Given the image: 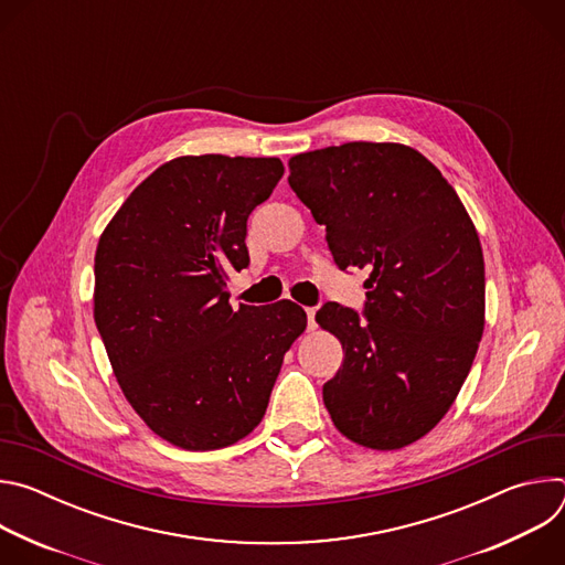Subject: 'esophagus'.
Masks as SVG:
<instances>
[{"label": "esophagus", "mask_w": 565, "mask_h": 565, "mask_svg": "<svg viewBox=\"0 0 565 565\" xmlns=\"http://www.w3.org/2000/svg\"><path fill=\"white\" fill-rule=\"evenodd\" d=\"M306 315H308V329L312 331L315 329V308H306Z\"/></svg>", "instance_id": "esophagus-1"}]
</instances>
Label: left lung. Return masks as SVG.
<instances>
[{
    "label": "left lung",
    "instance_id": "8db88e82",
    "mask_svg": "<svg viewBox=\"0 0 565 565\" xmlns=\"http://www.w3.org/2000/svg\"><path fill=\"white\" fill-rule=\"evenodd\" d=\"M288 183L335 264L366 268L364 319L335 301L317 324L344 360L321 388L349 440L402 449L449 412L486 329V262L456 190L414 147L344 142L297 153Z\"/></svg>",
    "mask_w": 565,
    "mask_h": 565
}]
</instances>
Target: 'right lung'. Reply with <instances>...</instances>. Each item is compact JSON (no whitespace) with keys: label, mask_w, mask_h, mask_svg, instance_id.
<instances>
[{"label":"right lung","mask_w":565,"mask_h":565,"mask_svg":"<svg viewBox=\"0 0 565 565\" xmlns=\"http://www.w3.org/2000/svg\"><path fill=\"white\" fill-rule=\"evenodd\" d=\"M279 158L179 156L120 205L96 248L94 319L140 420L174 447L223 449L264 418L286 351L306 331L290 299L230 306L246 221Z\"/></svg>","instance_id":"add662e5"}]
</instances>
